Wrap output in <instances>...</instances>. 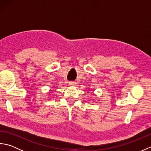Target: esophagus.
Listing matches in <instances>:
<instances>
[{
  "instance_id": "obj_1",
  "label": "esophagus",
  "mask_w": 151,
  "mask_h": 151,
  "mask_svg": "<svg viewBox=\"0 0 151 151\" xmlns=\"http://www.w3.org/2000/svg\"><path fill=\"white\" fill-rule=\"evenodd\" d=\"M75 84H76V83L75 82H69V86H75Z\"/></svg>"
}]
</instances>
